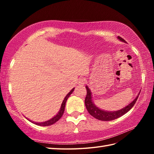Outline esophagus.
Returning <instances> with one entry per match:
<instances>
[{"mask_svg": "<svg viewBox=\"0 0 154 154\" xmlns=\"http://www.w3.org/2000/svg\"><path fill=\"white\" fill-rule=\"evenodd\" d=\"M85 83V79H83V78H81V79H79V82H78V84L80 85H83Z\"/></svg>", "mask_w": 154, "mask_h": 154, "instance_id": "1", "label": "esophagus"}]
</instances>
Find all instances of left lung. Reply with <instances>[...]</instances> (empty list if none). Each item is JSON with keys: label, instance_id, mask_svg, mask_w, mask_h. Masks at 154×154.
Returning <instances> with one entry per match:
<instances>
[{"label": "left lung", "instance_id": "obj_1", "mask_svg": "<svg viewBox=\"0 0 154 154\" xmlns=\"http://www.w3.org/2000/svg\"><path fill=\"white\" fill-rule=\"evenodd\" d=\"M118 38L119 40L125 42V40L124 38H122L120 36H118ZM86 88V91H87V95L86 97L85 98V105L86 106V109L91 116H93L94 118L96 119H99V120L101 121H111L113 120V119H116L117 118H119L126 113L128 111H129L130 109L132 108V106L134 105V104L136 103L137 98L139 97V94L137 96V98L134 99V100L132 101V102L129 104L128 105L126 106V107L120 109L119 111H105L101 110V109H98L97 106H96L93 103L92 100V94H91L90 90L88 86Z\"/></svg>", "mask_w": 154, "mask_h": 154}]
</instances>
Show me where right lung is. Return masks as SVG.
Segmentation results:
<instances>
[{"label": "right lung", "instance_id": "1", "mask_svg": "<svg viewBox=\"0 0 154 154\" xmlns=\"http://www.w3.org/2000/svg\"><path fill=\"white\" fill-rule=\"evenodd\" d=\"M74 90H75V88H72V89L71 91H70V92L66 96V97L64 98L63 102H62V103L60 110V111L58 112V113L57 114L55 117H54L53 118L49 119V120H48V121L45 122H42V123H36V122H33V123L36 124V125H38V126H50V125L55 124L56 122H58L59 119L62 118V116H63V113L64 112V109H65V105H66V102L67 99H68V98L69 97L70 95H71V94L72 93V92H73ZM29 121H30V120H29Z\"/></svg>", "mask_w": 154, "mask_h": 154}]
</instances>
